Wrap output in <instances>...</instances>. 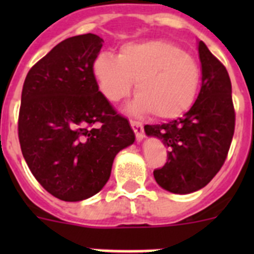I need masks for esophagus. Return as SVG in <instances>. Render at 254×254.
I'll list each match as a JSON object with an SVG mask.
<instances>
[{
    "label": "esophagus",
    "instance_id": "obj_1",
    "mask_svg": "<svg viewBox=\"0 0 254 254\" xmlns=\"http://www.w3.org/2000/svg\"><path fill=\"white\" fill-rule=\"evenodd\" d=\"M129 123H131V127L132 129H133L134 134H136V138H137V141H141L143 138V125L141 122H138V121H134V120H131L129 121Z\"/></svg>",
    "mask_w": 254,
    "mask_h": 254
}]
</instances>
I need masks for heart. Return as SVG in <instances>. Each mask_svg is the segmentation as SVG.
I'll return each instance as SVG.
<instances>
[{
  "mask_svg": "<svg viewBox=\"0 0 254 254\" xmlns=\"http://www.w3.org/2000/svg\"><path fill=\"white\" fill-rule=\"evenodd\" d=\"M94 72L108 100L120 102L136 81V108L159 120L181 117L198 93L201 69L197 61L177 44L163 39L129 43L118 57L100 53Z\"/></svg>",
  "mask_w": 254,
  "mask_h": 254,
  "instance_id": "obj_1",
  "label": "heart"
}]
</instances>
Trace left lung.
I'll return each mask as SVG.
<instances>
[{"mask_svg": "<svg viewBox=\"0 0 254 254\" xmlns=\"http://www.w3.org/2000/svg\"><path fill=\"white\" fill-rule=\"evenodd\" d=\"M202 86L194 104L182 118L146 125L147 136L160 138L169 149L168 161L154 170L159 186L187 194L205 187L217 174L230 149L235 128L232 82L224 66L199 40Z\"/></svg>", "mask_w": 254, "mask_h": 254, "instance_id": "left-lung-1", "label": "left lung"}]
</instances>
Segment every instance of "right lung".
I'll return each instance as SVG.
<instances>
[{"instance_id": "add662e5", "label": "right lung", "mask_w": 254, "mask_h": 254, "mask_svg": "<svg viewBox=\"0 0 254 254\" xmlns=\"http://www.w3.org/2000/svg\"><path fill=\"white\" fill-rule=\"evenodd\" d=\"M102 47L91 33L67 38L31 67L22 86V156L40 186L62 201L98 193L116 155L134 141L128 120L99 91L94 62Z\"/></svg>"}]
</instances>
